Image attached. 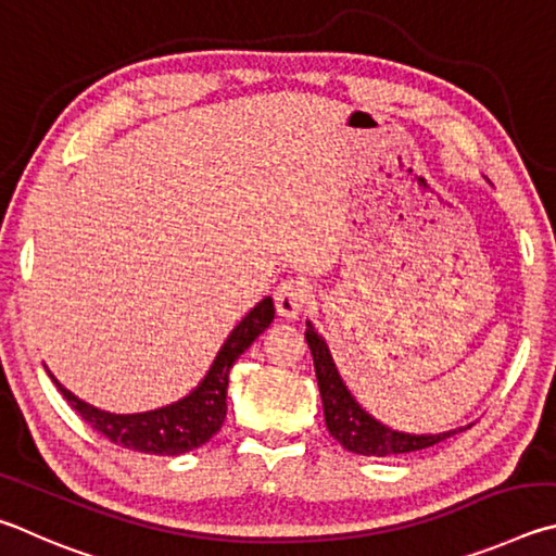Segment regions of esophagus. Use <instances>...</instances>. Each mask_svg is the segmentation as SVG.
<instances>
[{
    "mask_svg": "<svg viewBox=\"0 0 556 556\" xmlns=\"http://www.w3.org/2000/svg\"><path fill=\"white\" fill-rule=\"evenodd\" d=\"M273 300H276V309H278L280 317L298 319L300 313H303L305 305H307L309 290H307L303 280L288 278L276 288V295H273Z\"/></svg>",
    "mask_w": 556,
    "mask_h": 556,
    "instance_id": "1",
    "label": "esophagus"
}]
</instances>
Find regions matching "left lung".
Here are the masks:
<instances>
[{
	"label": "left lung",
	"instance_id": "left-lung-1",
	"mask_svg": "<svg viewBox=\"0 0 556 556\" xmlns=\"http://www.w3.org/2000/svg\"><path fill=\"white\" fill-rule=\"evenodd\" d=\"M305 339H307L309 352H313L327 430L339 444L344 446V450L354 454H364V456L410 454V452H420V450H427V446L440 444L444 440H450L452 434L462 432V430H454V432H442V434H405L374 420L371 415L362 410V405L354 401L352 393L346 391V386L337 374L332 356H329L325 339L315 332L309 323L305 329Z\"/></svg>",
	"mask_w": 556,
	"mask_h": 556
}]
</instances>
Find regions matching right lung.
<instances>
[{"instance_id": "add662e5", "label": "right lung", "mask_w": 556, "mask_h": 556, "mask_svg": "<svg viewBox=\"0 0 556 556\" xmlns=\"http://www.w3.org/2000/svg\"><path fill=\"white\" fill-rule=\"evenodd\" d=\"M276 307H273L270 298H263L251 313L241 319V323L231 329L227 342L219 349L217 358H214L207 376L202 383L194 388L190 395L182 401L159 407L151 413L139 415H112L97 407L87 405L83 401L65 391V388L55 381L58 391L63 393L67 405L75 413H80L83 420L92 427V430L102 432L106 440L126 446V450L143 452V454H161V456H178L185 452H192L210 442L227 417V386H229V371L237 358L247 352L253 339H256L263 329L273 323Z\"/></svg>"}]
</instances>
